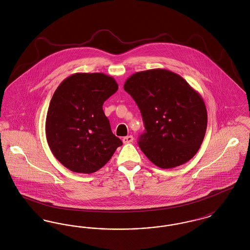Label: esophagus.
Returning a JSON list of instances; mask_svg holds the SVG:
<instances>
[{
	"instance_id": "obj_1",
	"label": "esophagus",
	"mask_w": 250,
	"mask_h": 250,
	"mask_svg": "<svg viewBox=\"0 0 250 250\" xmlns=\"http://www.w3.org/2000/svg\"><path fill=\"white\" fill-rule=\"evenodd\" d=\"M133 141H134L133 136H126V137H125V138L123 139V143H125V144L133 143Z\"/></svg>"
}]
</instances>
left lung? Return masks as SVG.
I'll return each mask as SVG.
<instances>
[{"label":"left lung","instance_id":"obj_1","mask_svg":"<svg viewBox=\"0 0 250 250\" xmlns=\"http://www.w3.org/2000/svg\"><path fill=\"white\" fill-rule=\"evenodd\" d=\"M124 89L142 112L145 132L138 143L151 162L171 168L197 154L207 128V110L201 95L181 76L161 68L137 72Z\"/></svg>","mask_w":250,"mask_h":250}]
</instances>
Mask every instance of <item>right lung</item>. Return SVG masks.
<instances>
[{"label":"right lung","mask_w":250,"mask_h":250,"mask_svg":"<svg viewBox=\"0 0 250 250\" xmlns=\"http://www.w3.org/2000/svg\"><path fill=\"white\" fill-rule=\"evenodd\" d=\"M117 90L116 81L104 73H76L54 92L46 137L53 155L68 169L95 172L123 144L112 133L102 107Z\"/></svg>","instance_id":"obj_1"}]
</instances>
